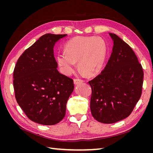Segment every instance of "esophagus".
Listing matches in <instances>:
<instances>
[{"mask_svg":"<svg viewBox=\"0 0 153 153\" xmlns=\"http://www.w3.org/2000/svg\"><path fill=\"white\" fill-rule=\"evenodd\" d=\"M82 82H84V80L79 79V78H75V79H74V84H75V85L79 84H80V83H82Z\"/></svg>","mask_w":153,"mask_h":153,"instance_id":"esophagus-1","label":"esophagus"}]
</instances>
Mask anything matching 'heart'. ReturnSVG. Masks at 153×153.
<instances>
[{
	"instance_id": "b5f03b06",
	"label": "heart",
	"mask_w": 153,
	"mask_h": 153,
	"mask_svg": "<svg viewBox=\"0 0 153 153\" xmlns=\"http://www.w3.org/2000/svg\"><path fill=\"white\" fill-rule=\"evenodd\" d=\"M65 53H59L56 59L62 72L71 75L76 70V62L88 76L98 75L102 69L107 53L105 41L100 37L76 36L68 41Z\"/></svg>"
}]
</instances>
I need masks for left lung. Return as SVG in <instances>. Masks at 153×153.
Here are the masks:
<instances>
[{
	"instance_id": "8db88e82",
	"label": "left lung",
	"mask_w": 153,
	"mask_h": 153,
	"mask_svg": "<svg viewBox=\"0 0 153 153\" xmlns=\"http://www.w3.org/2000/svg\"><path fill=\"white\" fill-rule=\"evenodd\" d=\"M109 34L114 42L110 57L100 75L89 82L91 114L105 124L131 114L141 96L143 78L142 65L131 48L116 34Z\"/></svg>"
}]
</instances>
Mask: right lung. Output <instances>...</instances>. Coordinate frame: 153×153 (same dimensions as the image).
<instances>
[{
    "label": "right lung",
    "instance_id": "add662e5",
    "mask_svg": "<svg viewBox=\"0 0 153 153\" xmlns=\"http://www.w3.org/2000/svg\"><path fill=\"white\" fill-rule=\"evenodd\" d=\"M67 34H46L25 50L13 72L18 104L30 120L43 125L57 124L66 115L73 80L57 70L53 47Z\"/></svg>",
    "mask_w": 153,
    "mask_h": 153
}]
</instances>
